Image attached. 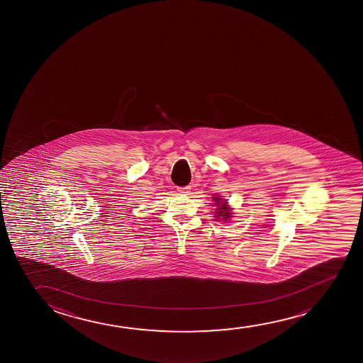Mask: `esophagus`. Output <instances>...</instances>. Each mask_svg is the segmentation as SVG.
I'll use <instances>...</instances> for the list:
<instances>
[{"label":"esophagus","instance_id":"1","mask_svg":"<svg viewBox=\"0 0 363 363\" xmlns=\"http://www.w3.org/2000/svg\"><path fill=\"white\" fill-rule=\"evenodd\" d=\"M190 185H186V186H183V188H178V191L182 194H189L190 191Z\"/></svg>","mask_w":363,"mask_h":363}]
</instances>
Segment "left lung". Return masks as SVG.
I'll return each instance as SVG.
<instances>
[{
    "label": "left lung",
    "instance_id": "8db88e82",
    "mask_svg": "<svg viewBox=\"0 0 363 363\" xmlns=\"http://www.w3.org/2000/svg\"><path fill=\"white\" fill-rule=\"evenodd\" d=\"M213 201H215V205L218 206L216 208V218L220 220V218H223V221H228V218H231V213H230V208H228V205H226V201L225 203H221V199L220 198H213Z\"/></svg>",
    "mask_w": 363,
    "mask_h": 363
}]
</instances>
